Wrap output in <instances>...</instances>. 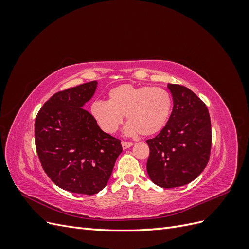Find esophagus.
<instances>
[{"mask_svg": "<svg viewBox=\"0 0 249 249\" xmlns=\"http://www.w3.org/2000/svg\"><path fill=\"white\" fill-rule=\"evenodd\" d=\"M122 145H123L124 149H126V148L131 147V146L133 145V143H132V142H126V141H123V142H122Z\"/></svg>", "mask_w": 249, "mask_h": 249, "instance_id": "obj_1", "label": "esophagus"}]
</instances>
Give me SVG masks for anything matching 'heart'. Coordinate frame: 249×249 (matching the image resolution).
I'll list each match as a JSON object with an SVG mask.
<instances>
[{
  "mask_svg": "<svg viewBox=\"0 0 249 249\" xmlns=\"http://www.w3.org/2000/svg\"><path fill=\"white\" fill-rule=\"evenodd\" d=\"M171 109V95L164 88L122 84L110 90L108 101H94L90 113L107 134L116 133L125 115L129 122L125 126L127 135L140 133L150 136L165 126Z\"/></svg>",
  "mask_w": 249,
  "mask_h": 249,
  "instance_id": "heart-1",
  "label": "heart"
}]
</instances>
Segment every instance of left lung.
Masks as SVG:
<instances>
[{
	"label": "left lung",
	"instance_id": "obj_1",
	"mask_svg": "<svg viewBox=\"0 0 249 249\" xmlns=\"http://www.w3.org/2000/svg\"><path fill=\"white\" fill-rule=\"evenodd\" d=\"M173 108L168 122L153 139L146 140L148 177L165 189L184 186L196 178L210 159L212 129L209 110L189 88L168 84Z\"/></svg>",
	"mask_w": 249,
	"mask_h": 249
}]
</instances>
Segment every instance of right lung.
<instances>
[{
	"instance_id": "1",
	"label": "right lung",
	"mask_w": 249,
	"mask_h": 249,
	"mask_svg": "<svg viewBox=\"0 0 249 249\" xmlns=\"http://www.w3.org/2000/svg\"><path fill=\"white\" fill-rule=\"evenodd\" d=\"M91 81L65 89L44 103L35 118V146L41 166L58 187L93 195L107 185L123 152L85 110L96 89Z\"/></svg>"
}]
</instances>
